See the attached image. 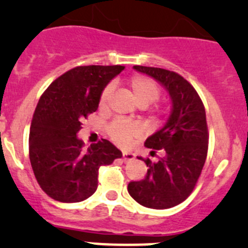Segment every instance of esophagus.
<instances>
[{"instance_id": "esophagus-1", "label": "esophagus", "mask_w": 248, "mask_h": 248, "mask_svg": "<svg viewBox=\"0 0 248 248\" xmlns=\"http://www.w3.org/2000/svg\"><path fill=\"white\" fill-rule=\"evenodd\" d=\"M134 158H136V155L131 154V152H124V154H122V159H124V162H129Z\"/></svg>"}]
</instances>
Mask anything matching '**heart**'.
Listing matches in <instances>:
<instances>
[{"label":"heart","mask_w":248,"mask_h":248,"mask_svg":"<svg viewBox=\"0 0 248 248\" xmlns=\"http://www.w3.org/2000/svg\"><path fill=\"white\" fill-rule=\"evenodd\" d=\"M128 87L132 97H133L138 106L146 107L149 104L154 103L156 99H158L159 93H161V90H159L157 82L145 76L132 77L128 80ZM111 85H108L102 91L98 102V106L101 109L107 107L108 99L110 94H111ZM107 133H108L112 141L122 145V146H126V145L131 144L134 139L139 138L141 136L142 129L137 124L117 120V121H114L112 124H109L108 128H107Z\"/></svg>","instance_id":"1"}]
</instances>
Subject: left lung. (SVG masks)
Masks as SVG:
<instances>
[{
	"label": "left lung",
	"instance_id": "left-lung-1",
	"mask_svg": "<svg viewBox=\"0 0 248 248\" xmlns=\"http://www.w3.org/2000/svg\"><path fill=\"white\" fill-rule=\"evenodd\" d=\"M136 71L154 78L168 91L171 111L166 124L145 141L151 155L161 150L163 157L146 163V176L128 184V193L140 205L169 209L192 193L207 155L206 114L194 87L175 72L155 67L134 66Z\"/></svg>",
	"mask_w": 248,
	"mask_h": 248
}]
</instances>
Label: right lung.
Masks as SVG:
<instances>
[{
  "mask_svg": "<svg viewBox=\"0 0 248 248\" xmlns=\"http://www.w3.org/2000/svg\"><path fill=\"white\" fill-rule=\"evenodd\" d=\"M124 66H80L50 84L34 110L30 128V161L41 188L61 202L91 197L98 186L99 167L121 158L109 140L84 149L77 137L81 121L98 109L104 87Z\"/></svg>",
  "mask_w": 248,
  "mask_h": 248,
  "instance_id": "right-lung-1",
  "label": "right lung"
}]
</instances>
